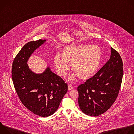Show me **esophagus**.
Segmentation results:
<instances>
[{"label":"esophagus","instance_id":"obj_1","mask_svg":"<svg viewBox=\"0 0 134 134\" xmlns=\"http://www.w3.org/2000/svg\"><path fill=\"white\" fill-rule=\"evenodd\" d=\"M73 88H74V87L71 85L69 84V85H68V90H72Z\"/></svg>","mask_w":134,"mask_h":134}]
</instances>
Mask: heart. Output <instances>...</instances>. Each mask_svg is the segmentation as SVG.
Segmentation results:
<instances>
[{
	"label": "heart",
	"instance_id": "heart-1",
	"mask_svg": "<svg viewBox=\"0 0 134 134\" xmlns=\"http://www.w3.org/2000/svg\"><path fill=\"white\" fill-rule=\"evenodd\" d=\"M102 57L100 47L82 44L64 48L60 54L54 56L53 63L61 76H64L68 68L67 63H71V69L75 72L69 76V80L74 81L78 75L82 79L91 77L100 66Z\"/></svg>",
	"mask_w": 134,
	"mask_h": 134
}]
</instances>
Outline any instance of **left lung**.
Here are the masks:
<instances>
[{"label":"left lung","mask_w":134,"mask_h":134,"mask_svg":"<svg viewBox=\"0 0 134 134\" xmlns=\"http://www.w3.org/2000/svg\"><path fill=\"white\" fill-rule=\"evenodd\" d=\"M123 72L121 57L111 47L110 59L92 77L77 87L78 102L82 112L96 117L107 111L118 97Z\"/></svg>","instance_id":"1"}]
</instances>
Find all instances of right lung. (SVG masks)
Wrapping results in <instances>:
<instances>
[{"label":"right lung","mask_w":134,"mask_h":134,"mask_svg":"<svg viewBox=\"0 0 134 134\" xmlns=\"http://www.w3.org/2000/svg\"><path fill=\"white\" fill-rule=\"evenodd\" d=\"M46 41L40 39L25 44L15 58L12 69V80L21 101L42 117H49L57 110L68 90L67 84L49 67L36 74L27 64L34 51Z\"/></svg>","instance_id":"obj_1"}]
</instances>
